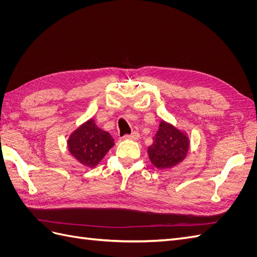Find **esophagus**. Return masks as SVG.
I'll list each match as a JSON object with an SVG mask.
<instances>
[{
	"label": "esophagus",
	"instance_id": "1",
	"mask_svg": "<svg viewBox=\"0 0 257 257\" xmlns=\"http://www.w3.org/2000/svg\"><path fill=\"white\" fill-rule=\"evenodd\" d=\"M124 138H125V139H133V141H136V139L139 138V133H138V132H133L132 134L124 135Z\"/></svg>",
	"mask_w": 257,
	"mask_h": 257
}]
</instances>
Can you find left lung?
Segmentation results:
<instances>
[{
	"instance_id": "left-lung-1",
	"label": "left lung",
	"mask_w": 257,
	"mask_h": 257,
	"mask_svg": "<svg viewBox=\"0 0 257 257\" xmlns=\"http://www.w3.org/2000/svg\"><path fill=\"white\" fill-rule=\"evenodd\" d=\"M190 141L183 132L162 121L153 144L148 148L152 164L159 169L174 167L182 162L189 151Z\"/></svg>"
}]
</instances>
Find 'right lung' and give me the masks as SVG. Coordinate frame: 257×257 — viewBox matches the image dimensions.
Instances as JSON below:
<instances>
[{"instance_id": "right-lung-1", "label": "right lung", "mask_w": 257, "mask_h": 257, "mask_svg": "<svg viewBox=\"0 0 257 257\" xmlns=\"http://www.w3.org/2000/svg\"><path fill=\"white\" fill-rule=\"evenodd\" d=\"M67 144L73 157L89 167L96 166L114 145L110 134L97 127L92 119L77 128Z\"/></svg>"}]
</instances>
